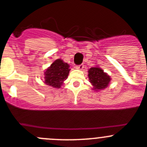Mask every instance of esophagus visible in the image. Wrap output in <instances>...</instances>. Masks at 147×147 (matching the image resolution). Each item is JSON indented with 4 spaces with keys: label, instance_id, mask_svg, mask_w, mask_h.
Returning <instances> with one entry per match:
<instances>
[{
    "label": "esophagus",
    "instance_id": "obj_1",
    "mask_svg": "<svg viewBox=\"0 0 147 147\" xmlns=\"http://www.w3.org/2000/svg\"><path fill=\"white\" fill-rule=\"evenodd\" d=\"M84 66V64H80V65H76V69L82 70V69H83Z\"/></svg>",
    "mask_w": 147,
    "mask_h": 147
}]
</instances>
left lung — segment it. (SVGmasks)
Returning a JSON list of instances; mask_svg holds the SVG:
<instances>
[{
  "mask_svg": "<svg viewBox=\"0 0 147 147\" xmlns=\"http://www.w3.org/2000/svg\"><path fill=\"white\" fill-rule=\"evenodd\" d=\"M89 82L94 86V89L101 90L107 87L110 82V77L104 73V71L100 68L93 67L89 70Z\"/></svg>",
  "mask_w": 147,
  "mask_h": 147,
  "instance_id": "1",
  "label": "left lung"
}]
</instances>
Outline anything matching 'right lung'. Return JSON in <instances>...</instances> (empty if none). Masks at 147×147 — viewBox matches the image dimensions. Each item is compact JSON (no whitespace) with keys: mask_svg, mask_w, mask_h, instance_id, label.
Listing matches in <instances>:
<instances>
[{"mask_svg":"<svg viewBox=\"0 0 147 147\" xmlns=\"http://www.w3.org/2000/svg\"><path fill=\"white\" fill-rule=\"evenodd\" d=\"M69 65L62 60L54 61L45 72V83L55 88H60L69 74Z\"/></svg>","mask_w":147,"mask_h":147,"instance_id":"add662e5","label":"right lung"}]
</instances>
